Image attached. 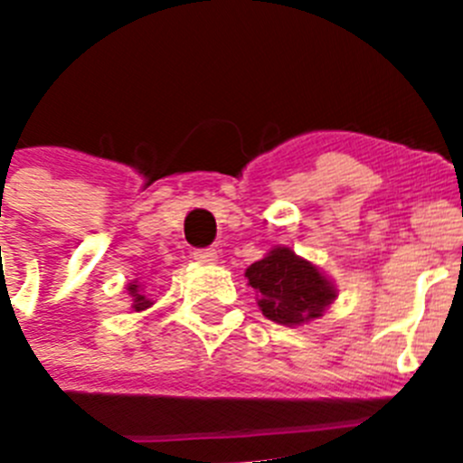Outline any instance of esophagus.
I'll use <instances>...</instances> for the list:
<instances>
[{"label": "esophagus", "mask_w": 463, "mask_h": 463, "mask_svg": "<svg viewBox=\"0 0 463 463\" xmlns=\"http://www.w3.org/2000/svg\"><path fill=\"white\" fill-rule=\"evenodd\" d=\"M192 258L201 264H213L214 260H217V250L214 249H194Z\"/></svg>", "instance_id": "34e87169"}]
</instances>
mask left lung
<instances>
[{"instance_id":"8db88e82","label":"left lung","mask_w":463,"mask_h":463,"mask_svg":"<svg viewBox=\"0 0 463 463\" xmlns=\"http://www.w3.org/2000/svg\"><path fill=\"white\" fill-rule=\"evenodd\" d=\"M246 278L264 317L280 326H300L323 317V309L336 296L332 282L312 262L285 246L269 250L267 258L250 264Z\"/></svg>"}]
</instances>
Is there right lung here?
Instances as JSON below:
<instances>
[{"mask_svg": "<svg viewBox=\"0 0 463 463\" xmlns=\"http://www.w3.org/2000/svg\"><path fill=\"white\" fill-rule=\"evenodd\" d=\"M128 294H131L133 298V312H142V309H146L151 305V300L146 298V294L142 291V287L137 285V282H131V285H128Z\"/></svg>", "mask_w": 463, "mask_h": 463, "instance_id": "obj_1", "label": "right lung"}]
</instances>
